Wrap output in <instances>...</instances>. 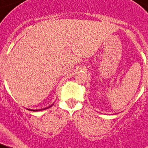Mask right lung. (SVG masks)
<instances>
[{
    "mask_svg": "<svg viewBox=\"0 0 148 148\" xmlns=\"http://www.w3.org/2000/svg\"><path fill=\"white\" fill-rule=\"evenodd\" d=\"M51 106H52V105H51ZM51 106H50V107H49V108H51ZM47 108H45V109H47ZM45 109H44V110H45Z\"/></svg>",
    "mask_w": 148,
    "mask_h": 148,
    "instance_id": "1",
    "label": "right lung"
}]
</instances>
